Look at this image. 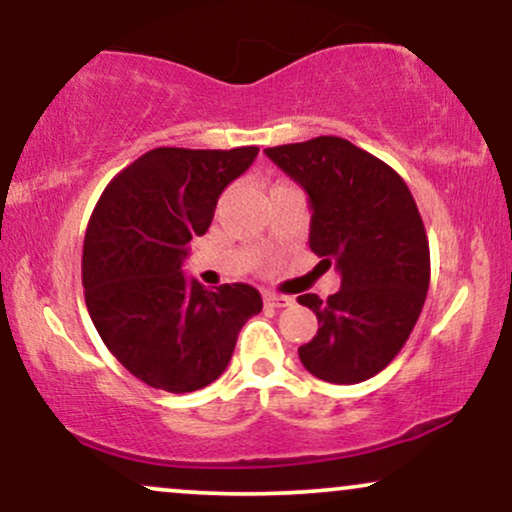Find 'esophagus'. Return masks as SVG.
Here are the masks:
<instances>
[{
    "label": "esophagus",
    "mask_w": 512,
    "mask_h": 512,
    "mask_svg": "<svg viewBox=\"0 0 512 512\" xmlns=\"http://www.w3.org/2000/svg\"><path fill=\"white\" fill-rule=\"evenodd\" d=\"M264 303H267L269 308H286V305L293 303V298L291 296H281V293L267 291V293H264Z\"/></svg>",
    "instance_id": "esophagus-1"
}]
</instances>
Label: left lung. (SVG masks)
I'll use <instances>...</instances> for the list:
<instances>
[{
  "mask_svg": "<svg viewBox=\"0 0 512 512\" xmlns=\"http://www.w3.org/2000/svg\"><path fill=\"white\" fill-rule=\"evenodd\" d=\"M310 202V250L337 267L342 289L325 303L303 293L317 334L298 349L315 378L354 385L399 354L424 308L431 255L407 182L342 137L264 149Z\"/></svg>",
  "mask_w": 512,
  "mask_h": 512,
  "instance_id": "8db88e82",
  "label": "left lung"
}]
</instances>
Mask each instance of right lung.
I'll list each match as a JSON object with an SVG mask.
<instances>
[{
	"instance_id": "add662e5",
	"label": "right lung",
	"mask_w": 512,
	"mask_h": 512,
	"mask_svg": "<svg viewBox=\"0 0 512 512\" xmlns=\"http://www.w3.org/2000/svg\"><path fill=\"white\" fill-rule=\"evenodd\" d=\"M257 154L161 146L115 175L93 209L81 262L88 315L110 354L156 390L214 383L240 327L262 310L250 284L207 291L182 274L190 240L207 233L221 192Z\"/></svg>"
}]
</instances>
